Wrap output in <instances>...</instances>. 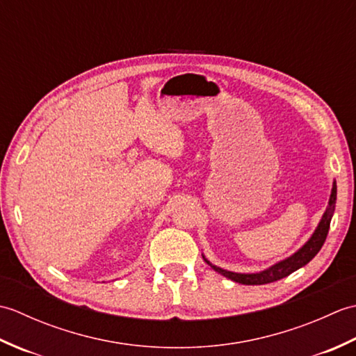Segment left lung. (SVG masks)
<instances>
[{
  "label": "left lung",
  "instance_id": "obj_1",
  "mask_svg": "<svg viewBox=\"0 0 356 356\" xmlns=\"http://www.w3.org/2000/svg\"><path fill=\"white\" fill-rule=\"evenodd\" d=\"M335 203H337V182L334 180L329 205H327L326 211H324L321 222L318 223V226H316V229L312 234V237L309 238L306 243L301 246L293 255L287 257L286 260L278 261L274 264V266H270L261 272H257V274H238V272H231V270H226V269L216 266V264L209 263L205 257H203V260H205L209 266L213 268L216 272H218L220 275L229 278L236 283H241V284H268L272 282H277V280H282L287 275H291L292 272H295L297 269L303 268L305 264H307L316 254L320 252V249L324 245V241H326V237H327L332 216H334V211H335Z\"/></svg>",
  "mask_w": 356,
  "mask_h": 356
}]
</instances>
